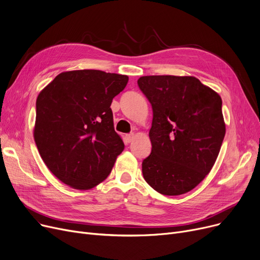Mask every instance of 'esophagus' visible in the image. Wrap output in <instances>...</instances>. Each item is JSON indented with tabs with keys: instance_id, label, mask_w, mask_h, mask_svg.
<instances>
[{
	"instance_id": "34e87169",
	"label": "esophagus",
	"mask_w": 260,
	"mask_h": 260,
	"mask_svg": "<svg viewBox=\"0 0 260 260\" xmlns=\"http://www.w3.org/2000/svg\"><path fill=\"white\" fill-rule=\"evenodd\" d=\"M134 137H135V134L134 133H131V134H127L126 136H125V138H126V141L129 143V142H132L133 140H134Z\"/></svg>"
}]
</instances>
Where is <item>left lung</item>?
Here are the masks:
<instances>
[{
    "label": "left lung",
    "mask_w": 260,
    "mask_h": 260,
    "mask_svg": "<svg viewBox=\"0 0 260 260\" xmlns=\"http://www.w3.org/2000/svg\"><path fill=\"white\" fill-rule=\"evenodd\" d=\"M138 86L153 108L145 181L162 195L196 187L211 172L225 135L220 95L195 77L144 76Z\"/></svg>",
    "instance_id": "obj_1"
}]
</instances>
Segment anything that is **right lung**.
Masks as SVG:
<instances>
[{
  "label": "right lung",
  "instance_id": "1",
  "mask_svg": "<svg viewBox=\"0 0 260 260\" xmlns=\"http://www.w3.org/2000/svg\"><path fill=\"white\" fill-rule=\"evenodd\" d=\"M128 77L95 70L64 72L37 98L34 138L49 171L76 189H90L111 174L124 149L111 104Z\"/></svg>",
  "mask_w": 260,
  "mask_h": 260
}]
</instances>
